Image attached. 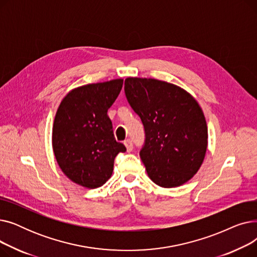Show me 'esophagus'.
Wrapping results in <instances>:
<instances>
[{
  "instance_id": "obj_1",
  "label": "esophagus",
  "mask_w": 257,
  "mask_h": 257,
  "mask_svg": "<svg viewBox=\"0 0 257 257\" xmlns=\"http://www.w3.org/2000/svg\"><path fill=\"white\" fill-rule=\"evenodd\" d=\"M124 145H125V147H126V149H127L128 152H131V151H132L133 145H132V142H131L130 140H126V141L124 142Z\"/></svg>"
}]
</instances>
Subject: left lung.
Segmentation results:
<instances>
[{"instance_id": "obj_1", "label": "left lung", "mask_w": 257, "mask_h": 257, "mask_svg": "<svg viewBox=\"0 0 257 257\" xmlns=\"http://www.w3.org/2000/svg\"><path fill=\"white\" fill-rule=\"evenodd\" d=\"M124 89L145 127L140 155L148 176L166 188L191 180L208 144L206 119L197 100L178 85L152 78L129 77Z\"/></svg>"}]
</instances>
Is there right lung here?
<instances>
[{"instance_id": "obj_1", "label": "right lung", "mask_w": 257, "mask_h": 257, "mask_svg": "<svg viewBox=\"0 0 257 257\" xmlns=\"http://www.w3.org/2000/svg\"><path fill=\"white\" fill-rule=\"evenodd\" d=\"M123 79L90 83L72 89L58 106L52 130V147L65 176L86 188L102 186L111 177L114 158L125 152L114 140L107 115Z\"/></svg>"}]
</instances>
